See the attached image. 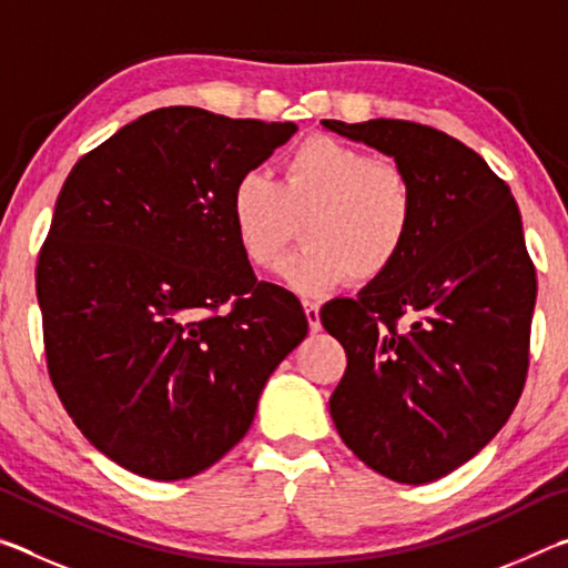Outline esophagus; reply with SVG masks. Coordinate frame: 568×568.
Masks as SVG:
<instances>
[{"mask_svg": "<svg viewBox=\"0 0 568 568\" xmlns=\"http://www.w3.org/2000/svg\"><path fill=\"white\" fill-rule=\"evenodd\" d=\"M303 307H305V318H307V325H311L313 333L321 331V311L318 305H315L313 301H303Z\"/></svg>", "mask_w": 568, "mask_h": 568, "instance_id": "obj_1", "label": "esophagus"}]
</instances>
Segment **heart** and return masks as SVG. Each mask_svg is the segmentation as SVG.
Returning <instances> with one entry per match:
<instances>
[{
	"label": "heart",
	"instance_id": "heart-1",
	"mask_svg": "<svg viewBox=\"0 0 568 568\" xmlns=\"http://www.w3.org/2000/svg\"><path fill=\"white\" fill-rule=\"evenodd\" d=\"M227 215L255 267L281 261L293 220H301L305 245L277 267V277L297 293L321 295L348 275L371 283L390 271L410 237L416 192L390 162L335 138H311L283 158L277 180L243 172L230 190Z\"/></svg>",
	"mask_w": 568,
	"mask_h": 568
}]
</instances>
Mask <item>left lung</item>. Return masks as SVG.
<instances>
[{
  "label": "left lung",
  "mask_w": 568,
  "mask_h": 568,
  "mask_svg": "<svg viewBox=\"0 0 568 568\" xmlns=\"http://www.w3.org/2000/svg\"><path fill=\"white\" fill-rule=\"evenodd\" d=\"M321 124L396 160L416 192L390 271L321 311L348 355L331 416L365 466L428 484L474 458L524 390L536 271L521 213L486 160L446 132L383 118Z\"/></svg>",
  "instance_id": "left-lung-1"
}]
</instances>
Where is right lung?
Segmentation results:
<instances>
[{
  "mask_svg": "<svg viewBox=\"0 0 568 568\" xmlns=\"http://www.w3.org/2000/svg\"><path fill=\"white\" fill-rule=\"evenodd\" d=\"M295 130L162 108L64 180L37 263L47 368L82 436L132 474L180 480L223 458L307 335L293 293L257 283L227 215L235 180Z\"/></svg>",
  "mask_w": 568,
  "mask_h": 568,
  "instance_id": "right-lung-1",
  "label": "right lung"
}]
</instances>
